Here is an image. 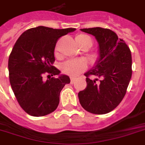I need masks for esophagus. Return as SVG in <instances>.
<instances>
[{"label":"esophagus","mask_w":145,"mask_h":145,"mask_svg":"<svg viewBox=\"0 0 145 145\" xmlns=\"http://www.w3.org/2000/svg\"><path fill=\"white\" fill-rule=\"evenodd\" d=\"M74 80H75V78H74V77H71V84H73V83L74 82Z\"/></svg>","instance_id":"1"}]
</instances>
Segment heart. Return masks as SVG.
Masks as SVG:
<instances>
[{
  "label": "heart",
  "mask_w": 145,
  "mask_h": 145,
  "mask_svg": "<svg viewBox=\"0 0 145 145\" xmlns=\"http://www.w3.org/2000/svg\"><path fill=\"white\" fill-rule=\"evenodd\" d=\"M75 40L80 48L86 47L89 49L93 45V40L89 35L79 34L75 37ZM61 71L67 74L76 77L80 73L84 72L86 68V64L82 60H71L63 63L61 66Z\"/></svg>",
  "instance_id": "heart-1"
}]
</instances>
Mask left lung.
Listing matches in <instances>:
<instances>
[{
    "label": "left lung",
    "instance_id": "left-lung-1",
    "mask_svg": "<svg viewBox=\"0 0 145 145\" xmlns=\"http://www.w3.org/2000/svg\"><path fill=\"white\" fill-rule=\"evenodd\" d=\"M99 44V56L95 65L84 74L86 87L78 93L80 103L89 113L105 114L110 112L125 96L132 77V55L123 40L113 31L100 27L83 28ZM91 75L101 78L91 80Z\"/></svg>",
    "mask_w": 145,
    "mask_h": 145
}]
</instances>
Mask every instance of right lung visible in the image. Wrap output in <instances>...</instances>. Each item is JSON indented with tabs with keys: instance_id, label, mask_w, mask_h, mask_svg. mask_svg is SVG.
I'll list each match as a JSON object with an SVG mask.
<instances>
[{
	"instance_id": "1",
	"label": "right lung",
	"mask_w": 145,
	"mask_h": 145,
	"mask_svg": "<svg viewBox=\"0 0 145 145\" xmlns=\"http://www.w3.org/2000/svg\"><path fill=\"white\" fill-rule=\"evenodd\" d=\"M75 30L38 26L26 30L16 42L8 61L10 83L19 105L29 115L45 116L59 105L60 92L71 80L52 65L55 47L59 37ZM44 74L48 75L46 81ZM56 75L59 77L52 76Z\"/></svg>"
}]
</instances>
